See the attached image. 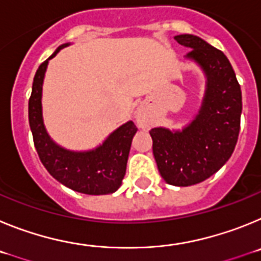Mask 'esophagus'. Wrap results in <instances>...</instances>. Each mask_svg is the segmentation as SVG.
<instances>
[{"label":"esophagus","instance_id":"obj_1","mask_svg":"<svg viewBox=\"0 0 261 261\" xmlns=\"http://www.w3.org/2000/svg\"><path fill=\"white\" fill-rule=\"evenodd\" d=\"M136 119H137V123L140 126H145L147 124V117L142 111H138Z\"/></svg>","mask_w":261,"mask_h":261}]
</instances>
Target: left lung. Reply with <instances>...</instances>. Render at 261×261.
Instances as JSON below:
<instances>
[{
  "instance_id": "1",
  "label": "left lung",
  "mask_w": 261,
  "mask_h": 261,
  "mask_svg": "<svg viewBox=\"0 0 261 261\" xmlns=\"http://www.w3.org/2000/svg\"><path fill=\"white\" fill-rule=\"evenodd\" d=\"M175 40L191 48L187 59L206 75V90L199 114L183 130L153 128V154L166 183L188 187L216 174L231 156L241 129L242 91L234 69L222 50L195 35Z\"/></svg>"
}]
</instances>
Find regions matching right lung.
<instances>
[{"mask_svg": "<svg viewBox=\"0 0 261 261\" xmlns=\"http://www.w3.org/2000/svg\"><path fill=\"white\" fill-rule=\"evenodd\" d=\"M41 62L32 84L29 100V123L34 145L41 163L57 181L75 192L85 195H108L119 190L124 179L133 136L137 132L135 123L128 121L111 133L100 146L89 151H70L50 140L41 115V90L48 61Z\"/></svg>", "mask_w": 261, "mask_h": 261, "instance_id": "right-lung-1", "label": "right lung"}]
</instances>
